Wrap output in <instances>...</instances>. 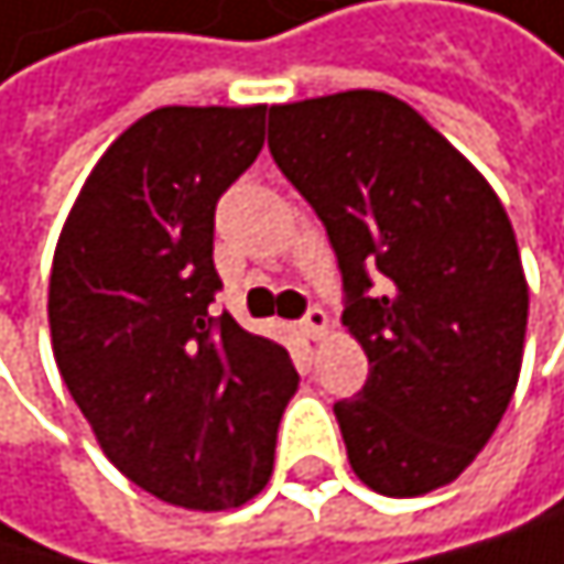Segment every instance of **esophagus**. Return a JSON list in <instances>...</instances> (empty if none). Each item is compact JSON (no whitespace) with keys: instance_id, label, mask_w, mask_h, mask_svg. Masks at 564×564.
Returning a JSON list of instances; mask_svg holds the SVG:
<instances>
[{"instance_id":"1","label":"esophagus","mask_w":564,"mask_h":564,"mask_svg":"<svg viewBox=\"0 0 564 564\" xmlns=\"http://www.w3.org/2000/svg\"><path fill=\"white\" fill-rule=\"evenodd\" d=\"M302 333H305L308 339H326V333H329V316L323 313V308H308L305 319H302Z\"/></svg>"}]
</instances>
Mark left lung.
I'll use <instances>...</instances> for the list:
<instances>
[{
  "instance_id": "1",
  "label": "left lung",
  "mask_w": 564,
  "mask_h": 564,
  "mask_svg": "<svg viewBox=\"0 0 564 564\" xmlns=\"http://www.w3.org/2000/svg\"><path fill=\"white\" fill-rule=\"evenodd\" d=\"M269 151L326 225L343 326L370 359L336 420L387 498L470 467L521 373L528 282L495 187L410 104L346 90L269 107Z\"/></svg>"
}]
</instances>
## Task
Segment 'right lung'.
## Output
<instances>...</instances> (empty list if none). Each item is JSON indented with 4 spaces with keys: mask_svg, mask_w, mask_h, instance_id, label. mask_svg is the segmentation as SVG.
Segmentation results:
<instances>
[{
    "mask_svg": "<svg viewBox=\"0 0 564 564\" xmlns=\"http://www.w3.org/2000/svg\"><path fill=\"white\" fill-rule=\"evenodd\" d=\"M265 144V104L161 107L83 181L50 272L59 377L110 457L148 495L225 511L272 477L299 387L289 352L208 316L215 205Z\"/></svg>",
    "mask_w": 564,
    "mask_h": 564,
    "instance_id": "1",
    "label": "right lung"
}]
</instances>
